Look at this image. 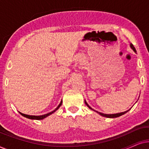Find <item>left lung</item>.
<instances>
[{
	"mask_svg": "<svg viewBox=\"0 0 149 149\" xmlns=\"http://www.w3.org/2000/svg\"><path fill=\"white\" fill-rule=\"evenodd\" d=\"M130 47H131V48L132 49L134 50V52H136V50L135 47H134V45H132V43H130ZM85 104H86V105L87 106V107H88L90 109H91V110H93V111H95V112H96V113H99L100 115L101 116H103V117H108V118H115V117H120V116L123 115H124V114H125V113H127V112L129 111L130 110H130H128V111H125V112H123V113H116V114H111H111H110V115H109V114H104V113H100V112H97V111H95V110L92 109H91V107H89V106L88 105V104H87V103L86 102V101H85Z\"/></svg>",
	"mask_w": 149,
	"mask_h": 149,
	"instance_id": "obj_1",
	"label": "left lung"
}]
</instances>
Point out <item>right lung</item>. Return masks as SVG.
Masks as SVG:
<instances>
[{
  "label": "right lung",
  "mask_w": 149,
  "mask_h": 149,
  "mask_svg": "<svg viewBox=\"0 0 149 149\" xmlns=\"http://www.w3.org/2000/svg\"><path fill=\"white\" fill-rule=\"evenodd\" d=\"M62 100L60 102V104H59V105L58 106V107H57L56 109L54 110V111H52V112H50V113H47V114H45V115H40V116L28 115H26V114H24V113H20V112H19V113L21 114V115H22V116H24V117H26V118H28V119H36V120H41V119H45V118H46L47 117H48L49 115H52V113H54V112H56V111H57V110H58V109H59V108H60V107H61V105H62Z\"/></svg>",
  "instance_id": "obj_1"
}]
</instances>
